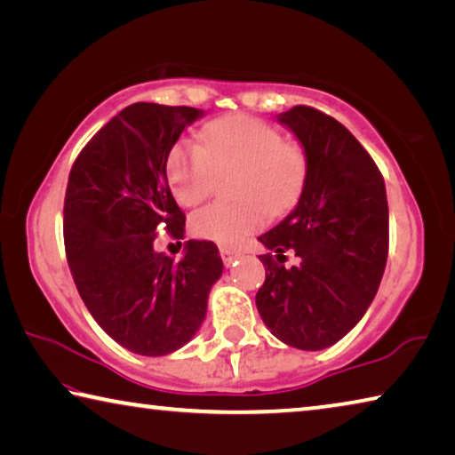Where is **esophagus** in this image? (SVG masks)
Segmentation results:
<instances>
[{"label": "esophagus", "mask_w": 455, "mask_h": 455, "mask_svg": "<svg viewBox=\"0 0 455 455\" xmlns=\"http://www.w3.org/2000/svg\"><path fill=\"white\" fill-rule=\"evenodd\" d=\"M220 257H222V263L230 267L236 259H241V252L235 249H228V246H220Z\"/></svg>", "instance_id": "obj_1"}]
</instances>
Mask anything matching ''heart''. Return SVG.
Returning <instances> with one entry per match:
<instances>
[{
    "instance_id": "heart-1",
    "label": "heart",
    "mask_w": 455,
    "mask_h": 455,
    "mask_svg": "<svg viewBox=\"0 0 455 455\" xmlns=\"http://www.w3.org/2000/svg\"><path fill=\"white\" fill-rule=\"evenodd\" d=\"M233 168H241L235 179L241 200L209 204L190 219L195 236L220 246L241 244L265 225L268 211L281 214L297 203L307 179V156L268 122L228 114L204 126L200 144H174L166 160L168 184L184 206L209 198L219 172Z\"/></svg>"
}]
</instances>
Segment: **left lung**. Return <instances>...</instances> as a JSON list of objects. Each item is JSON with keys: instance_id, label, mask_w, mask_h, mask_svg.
<instances>
[{"instance_id": "left-lung-1", "label": "left lung", "mask_w": 455, "mask_h": 455, "mask_svg": "<svg viewBox=\"0 0 455 455\" xmlns=\"http://www.w3.org/2000/svg\"><path fill=\"white\" fill-rule=\"evenodd\" d=\"M276 120L301 142L307 179L295 209L259 236L275 255L259 257L267 279L255 301L276 339L321 351L357 325L379 289L389 251L387 195L379 168L341 122L309 106ZM287 250L299 266L283 267Z\"/></svg>"}]
</instances>
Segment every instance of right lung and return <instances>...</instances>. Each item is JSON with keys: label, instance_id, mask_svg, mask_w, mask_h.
Masks as SVG:
<instances>
[{"label": "right lung", "instance_id": "right-lung-1", "mask_svg": "<svg viewBox=\"0 0 455 455\" xmlns=\"http://www.w3.org/2000/svg\"><path fill=\"white\" fill-rule=\"evenodd\" d=\"M203 114L128 106L92 136L68 179L64 244L76 289L98 325L138 355L160 357L187 345L222 275L209 241L184 243L180 260L154 249L160 228L184 238L187 219L168 187L166 160Z\"/></svg>", "mask_w": 455, "mask_h": 455}]
</instances>
